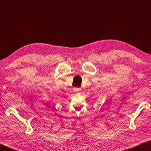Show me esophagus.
Here are the masks:
<instances>
[{
    "mask_svg": "<svg viewBox=\"0 0 151 151\" xmlns=\"http://www.w3.org/2000/svg\"><path fill=\"white\" fill-rule=\"evenodd\" d=\"M81 88H76L75 89V91H78H78H81Z\"/></svg>",
    "mask_w": 151,
    "mask_h": 151,
    "instance_id": "obj_1",
    "label": "esophagus"
}]
</instances>
